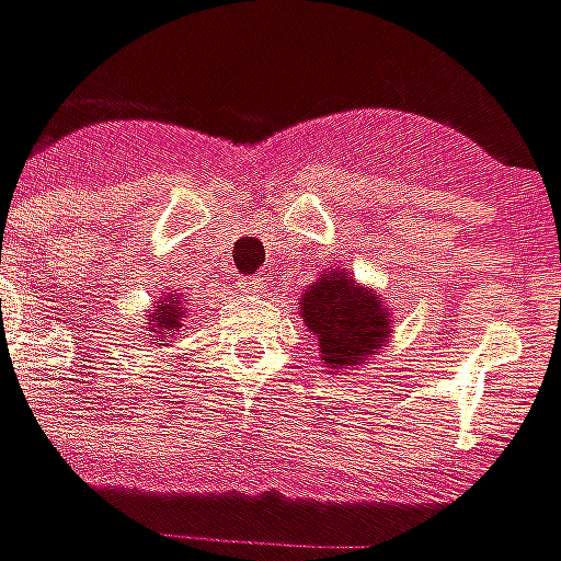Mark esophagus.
I'll list each match as a JSON object with an SVG mask.
<instances>
[{
  "label": "esophagus",
  "mask_w": 561,
  "mask_h": 561,
  "mask_svg": "<svg viewBox=\"0 0 561 561\" xmlns=\"http://www.w3.org/2000/svg\"><path fill=\"white\" fill-rule=\"evenodd\" d=\"M233 286H237L242 295H254V293H260L263 280H260V277H240V280H237Z\"/></svg>",
  "instance_id": "34e87169"
}]
</instances>
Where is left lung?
Returning <instances> with one entry per match:
<instances>
[{
  "label": "left lung",
  "instance_id": "1",
  "mask_svg": "<svg viewBox=\"0 0 561 561\" xmlns=\"http://www.w3.org/2000/svg\"><path fill=\"white\" fill-rule=\"evenodd\" d=\"M298 312L319 342L321 366L330 371L345 375L366 366V359L392 340L394 316L383 295L357 284L348 268H324L319 280L304 289Z\"/></svg>",
  "mask_w": 561,
  "mask_h": 561
}]
</instances>
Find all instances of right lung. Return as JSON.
<instances>
[{
	"instance_id": "obj_1",
	"label": "right lung",
	"mask_w": 561,
	"mask_h": 561,
	"mask_svg": "<svg viewBox=\"0 0 561 561\" xmlns=\"http://www.w3.org/2000/svg\"><path fill=\"white\" fill-rule=\"evenodd\" d=\"M186 304H190V295L178 293V289H169L154 301V307L149 310V319H146V340H151V348L154 345H167V342L175 340V333L184 328Z\"/></svg>"
}]
</instances>
